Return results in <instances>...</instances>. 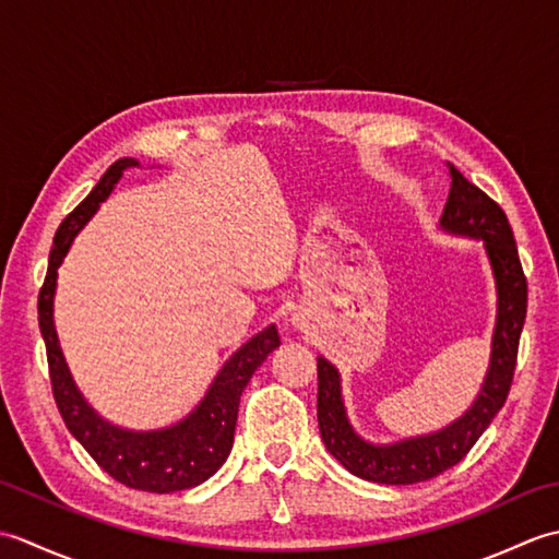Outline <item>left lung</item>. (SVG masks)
<instances>
[{"mask_svg":"<svg viewBox=\"0 0 559 559\" xmlns=\"http://www.w3.org/2000/svg\"><path fill=\"white\" fill-rule=\"evenodd\" d=\"M442 213V228L449 233L485 240L497 281V326L492 338L490 372L473 408L447 430L391 447H372L353 432L341 401L336 367L317 358L319 432L331 456L341 461L353 476L384 485H413L430 480L468 454L478 437L500 413L514 382L519 338L526 319L528 283L519 261L512 225L507 213L480 187L468 182L456 168Z\"/></svg>","mask_w":559,"mask_h":559,"instance_id":"1","label":"left lung"}]
</instances>
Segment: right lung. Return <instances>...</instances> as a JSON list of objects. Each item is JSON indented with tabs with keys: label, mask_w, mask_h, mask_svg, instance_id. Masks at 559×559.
Here are the masks:
<instances>
[{
	"label": "right lung",
	"mask_w": 559,
	"mask_h": 559,
	"mask_svg": "<svg viewBox=\"0 0 559 559\" xmlns=\"http://www.w3.org/2000/svg\"><path fill=\"white\" fill-rule=\"evenodd\" d=\"M136 160L122 158L112 163L100 182L91 189V194L69 213L55 233L50 264L38 295V324L47 350V367H50L52 396L69 432L81 447L88 451L93 461L112 476L117 483L134 490L146 492H177L194 488L209 480L233 449V435L240 408L242 389L252 379L257 367L266 360V355L281 346L276 326H269L252 341L237 350L225 362L216 382L211 384L201 406L180 425L160 432H127L100 420L86 401L81 399L67 362L59 350L55 324H52V295L57 281V266L67 257V249L74 240L81 225L96 213L100 201L108 199L122 170L134 168Z\"/></svg>",
	"instance_id": "add662e5"
}]
</instances>
